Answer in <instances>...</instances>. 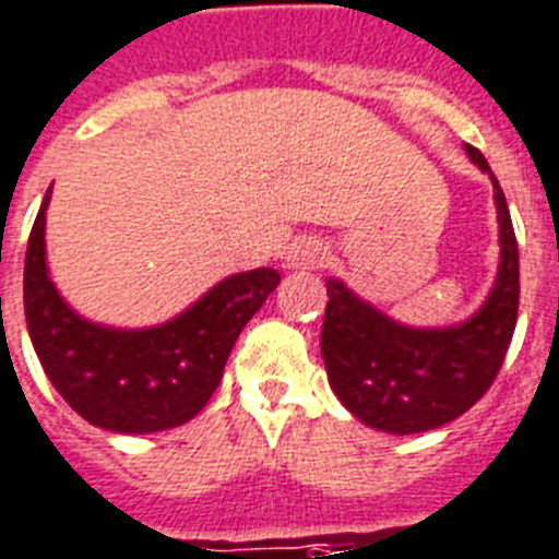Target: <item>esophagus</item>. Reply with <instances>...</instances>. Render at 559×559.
<instances>
[{
  "instance_id": "obj_1",
  "label": "esophagus",
  "mask_w": 559,
  "mask_h": 559,
  "mask_svg": "<svg viewBox=\"0 0 559 559\" xmlns=\"http://www.w3.org/2000/svg\"><path fill=\"white\" fill-rule=\"evenodd\" d=\"M323 247L314 245V241H300V245L293 247V252H289V264L295 266V270H307V266H314L323 261Z\"/></svg>"
}]
</instances>
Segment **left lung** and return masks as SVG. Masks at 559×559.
<instances>
[{"label":"left lung","instance_id":"8db88e82","mask_svg":"<svg viewBox=\"0 0 559 559\" xmlns=\"http://www.w3.org/2000/svg\"><path fill=\"white\" fill-rule=\"evenodd\" d=\"M467 154L492 179L501 225V270L481 312L453 329L400 326L343 281H326L320 352L332 391L357 419L385 433H425L467 414L489 391L512 343L521 298L512 216L484 154L475 145Z\"/></svg>","mask_w":559,"mask_h":559}]
</instances>
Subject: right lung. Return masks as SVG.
<instances>
[{"mask_svg":"<svg viewBox=\"0 0 559 559\" xmlns=\"http://www.w3.org/2000/svg\"><path fill=\"white\" fill-rule=\"evenodd\" d=\"M24 255V318L41 368L78 416L111 433L186 425L219 388L230 348L281 275L270 266L216 284L163 326L123 332L78 318L56 293L45 261V211Z\"/></svg>","mask_w":559,"mask_h":559,"instance_id":"right-lung-1","label":"right lung"}]
</instances>
